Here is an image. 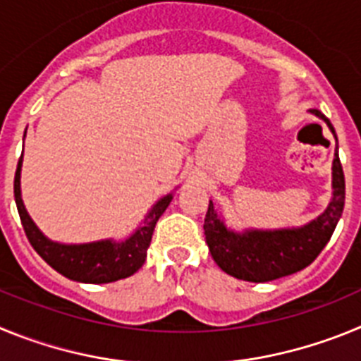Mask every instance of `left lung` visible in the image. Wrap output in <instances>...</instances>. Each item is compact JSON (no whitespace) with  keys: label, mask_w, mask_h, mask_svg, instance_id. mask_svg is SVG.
<instances>
[{"label":"left lung","mask_w":361,"mask_h":361,"mask_svg":"<svg viewBox=\"0 0 361 361\" xmlns=\"http://www.w3.org/2000/svg\"><path fill=\"white\" fill-rule=\"evenodd\" d=\"M309 111L324 119L336 139L331 121L317 108ZM343 204L345 177L336 146L333 161V199L327 209L309 224L293 229H245L244 233H237L226 228L224 220L216 215L215 206L209 200L204 219V235L213 260L224 273L247 282H269L302 271L322 253L342 216Z\"/></svg>","instance_id":"1"}]
</instances>
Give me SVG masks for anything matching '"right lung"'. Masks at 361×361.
I'll list each match as a JSON object with an SVG mask.
<instances>
[{"label": "right lung", "mask_w": 361, "mask_h": 361, "mask_svg": "<svg viewBox=\"0 0 361 361\" xmlns=\"http://www.w3.org/2000/svg\"><path fill=\"white\" fill-rule=\"evenodd\" d=\"M21 162H23V153L18 162L14 177L16 206H18L19 219H21V224L27 233L28 242L44 262L66 279L85 283L116 282L121 279H128L141 269L146 260V251L152 242L155 224L173 199L171 193L157 200V204H153V208L146 215L141 228L126 240L59 244V242H52L44 237L25 209V204L21 200V180H19L21 178Z\"/></svg>", "instance_id": "1"}]
</instances>
